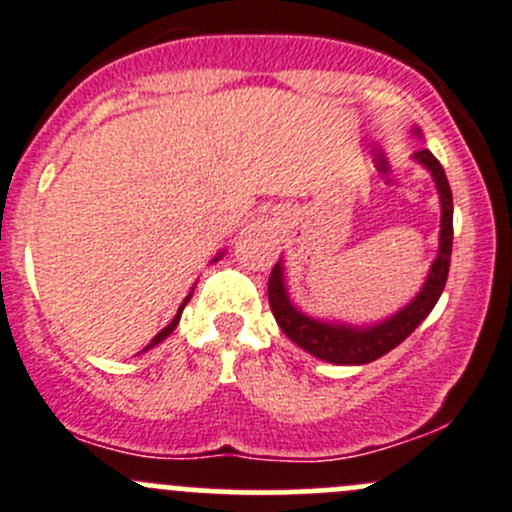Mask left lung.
<instances>
[{
  "mask_svg": "<svg viewBox=\"0 0 512 512\" xmlns=\"http://www.w3.org/2000/svg\"><path fill=\"white\" fill-rule=\"evenodd\" d=\"M413 135L423 137L418 127H413ZM413 160L430 172L440 195V245L420 292L395 315L372 322V325H347V322L312 317L292 302L282 260H277V265L272 267L270 282H267L272 315L280 330L312 357L335 362V365H367L395 350L430 315L435 302L443 295L450 270V252H453V192H450L443 165L435 160L433 152L420 150L415 152Z\"/></svg>",
  "mask_w": 512,
  "mask_h": 512,
  "instance_id": "8db88e82",
  "label": "left lung"
}]
</instances>
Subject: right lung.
I'll return each mask as SVG.
<instances>
[{"label": "right lung", "mask_w": 512, "mask_h": 512, "mask_svg": "<svg viewBox=\"0 0 512 512\" xmlns=\"http://www.w3.org/2000/svg\"><path fill=\"white\" fill-rule=\"evenodd\" d=\"M222 255H225V250H222V252H217V255H215V257H212V262H217V260H220V257H222ZM190 297H192V292H190V295H187V297H185V302H182V305H180V310H177V315H175V317H172V322H170V325H167V327H165V330H162V332H157V335H155V337H152V342H150V345H147V347H145V350H150V347L160 345V342H162V340H167V337H170V335H172V332H175L177 322H180V317H182V310H185V305H187V302H190Z\"/></svg>", "instance_id": "add662e5"}]
</instances>
